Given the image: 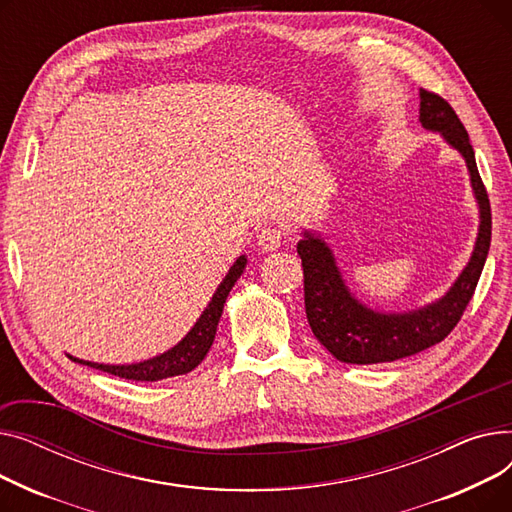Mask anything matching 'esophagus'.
Listing matches in <instances>:
<instances>
[{
	"instance_id": "1",
	"label": "esophagus",
	"mask_w": 512,
	"mask_h": 512,
	"mask_svg": "<svg viewBox=\"0 0 512 512\" xmlns=\"http://www.w3.org/2000/svg\"><path fill=\"white\" fill-rule=\"evenodd\" d=\"M282 240H284L282 228H278V226H267V228H263V230L257 234V247H259V251H263V253H272V251H278V249H280Z\"/></svg>"
}]
</instances>
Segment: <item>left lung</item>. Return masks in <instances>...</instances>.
<instances>
[{
  "instance_id": "1",
  "label": "left lung",
  "mask_w": 512,
  "mask_h": 512,
  "mask_svg": "<svg viewBox=\"0 0 512 512\" xmlns=\"http://www.w3.org/2000/svg\"><path fill=\"white\" fill-rule=\"evenodd\" d=\"M419 122L465 159L471 188L479 207L475 247L465 270L444 292V297L419 309L388 313L367 307L346 286L334 251L315 230H303L297 251L305 274V311L315 338L342 363L373 365L417 355L442 342L459 324L486 265L492 240L490 199L483 186L469 134L440 95L419 89Z\"/></svg>"
}]
</instances>
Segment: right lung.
I'll use <instances>...</instances> for the list:
<instances>
[{
  "mask_svg": "<svg viewBox=\"0 0 512 512\" xmlns=\"http://www.w3.org/2000/svg\"><path fill=\"white\" fill-rule=\"evenodd\" d=\"M245 267H247V257L240 255L228 270V274L222 280V284L218 286V290L213 292V297H211L209 305L205 307V311L201 313V317L197 319V324L188 330V334L176 346H172L170 351L161 353L153 359H147L141 363H130V365H105V363L83 361V359H76L70 355L68 357L74 363L87 365V367H93V369H99L105 373H112V375H118V378L132 380V382H157V380H166V378H174V375L193 371L209 353L215 332H218L224 303L228 299L232 286L236 284V280L242 276V272H245Z\"/></svg>",
  "mask_w": 512,
  "mask_h": 512,
  "instance_id": "add662e5",
  "label": "right lung"
}]
</instances>
